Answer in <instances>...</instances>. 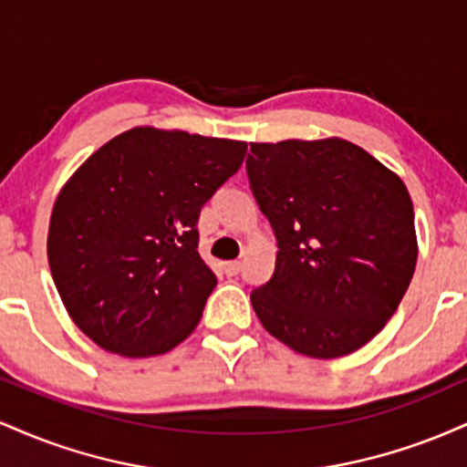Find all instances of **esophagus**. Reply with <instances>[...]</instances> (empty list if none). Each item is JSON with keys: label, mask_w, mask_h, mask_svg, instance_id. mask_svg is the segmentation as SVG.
<instances>
[{"label": "esophagus", "mask_w": 467, "mask_h": 467, "mask_svg": "<svg viewBox=\"0 0 467 467\" xmlns=\"http://www.w3.org/2000/svg\"><path fill=\"white\" fill-rule=\"evenodd\" d=\"M223 272H226L228 276H237L241 272V261H226V264H223Z\"/></svg>", "instance_id": "esophagus-1"}]
</instances>
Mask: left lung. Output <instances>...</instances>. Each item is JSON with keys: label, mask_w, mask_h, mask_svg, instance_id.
<instances>
[{"label": "left lung", "mask_w": 467, "mask_h": 467, "mask_svg": "<svg viewBox=\"0 0 467 467\" xmlns=\"http://www.w3.org/2000/svg\"><path fill=\"white\" fill-rule=\"evenodd\" d=\"M250 191L276 237L270 281L250 292L272 336L312 358L360 349L400 307L417 264L404 182L356 144H250Z\"/></svg>", "instance_id": "left-lung-1"}]
</instances>
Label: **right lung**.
I'll list each match as a JSON object with an SVG mask.
<instances>
[{"label":"right lung","mask_w":467,"mask_h":467,"mask_svg":"<svg viewBox=\"0 0 467 467\" xmlns=\"http://www.w3.org/2000/svg\"><path fill=\"white\" fill-rule=\"evenodd\" d=\"M245 151V142L138 127L63 186L47 261L63 305L96 345L147 358L191 336L217 285L197 252V222Z\"/></svg>","instance_id":"right-lung-1"}]
</instances>
